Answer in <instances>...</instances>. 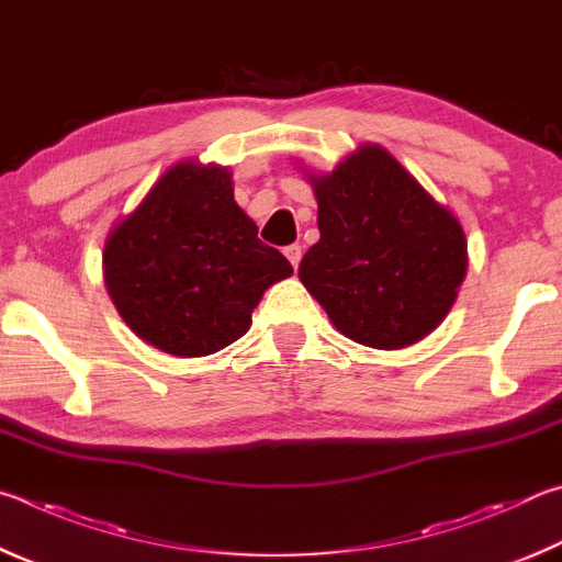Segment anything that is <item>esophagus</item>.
Returning <instances> with one entry per match:
<instances>
[{"mask_svg":"<svg viewBox=\"0 0 562 562\" xmlns=\"http://www.w3.org/2000/svg\"><path fill=\"white\" fill-rule=\"evenodd\" d=\"M283 254H286V259L291 261L293 269H299V263H301V246L299 244H289L286 249H283Z\"/></svg>","mask_w":562,"mask_h":562,"instance_id":"obj_1","label":"esophagus"}]
</instances>
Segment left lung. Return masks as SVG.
I'll use <instances>...</instances> for the list:
<instances>
[{"mask_svg":"<svg viewBox=\"0 0 562 562\" xmlns=\"http://www.w3.org/2000/svg\"><path fill=\"white\" fill-rule=\"evenodd\" d=\"M308 180L321 239L299 276L333 326L378 350L429 336L467 276L461 224L380 145Z\"/></svg>","mask_w":562,"mask_h":562,"instance_id":"1","label":"left lung"}]
</instances>
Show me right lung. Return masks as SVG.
Instances as JSON below:
<instances>
[{
  "instance_id": "obj_1",
  "label": "right lung",
  "mask_w": 562,
  "mask_h": 562,
  "mask_svg": "<svg viewBox=\"0 0 562 562\" xmlns=\"http://www.w3.org/2000/svg\"><path fill=\"white\" fill-rule=\"evenodd\" d=\"M293 273L234 202L226 167L177 162L108 234L103 279L137 338L177 358L239 340L263 291Z\"/></svg>"
}]
</instances>
